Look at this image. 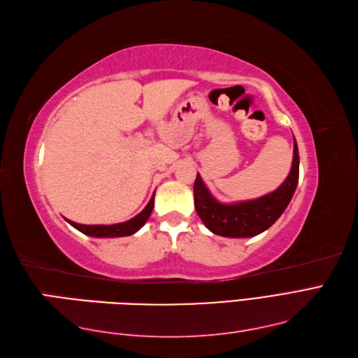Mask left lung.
Segmentation results:
<instances>
[{
	"label": "left lung",
	"mask_w": 358,
	"mask_h": 358,
	"mask_svg": "<svg viewBox=\"0 0 358 358\" xmlns=\"http://www.w3.org/2000/svg\"><path fill=\"white\" fill-rule=\"evenodd\" d=\"M293 164L289 176L273 193L246 202L222 203L217 200L197 173L194 180V208L206 228L215 235L231 238H246L268 229L281 214L294 194L299 179V152L294 139Z\"/></svg>",
	"instance_id": "obj_1"
}]
</instances>
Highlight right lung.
<instances>
[{"mask_svg":"<svg viewBox=\"0 0 358 358\" xmlns=\"http://www.w3.org/2000/svg\"><path fill=\"white\" fill-rule=\"evenodd\" d=\"M155 205V194L152 196L150 202L143 209L141 213L135 215L134 219H130L123 223H115V224H80L71 220H66L69 224L74 226L77 231H80L90 237H99V238H113V237H126V235H132L138 229H141L144 223L149 220V217L153 211Z\"/></svg>","mask_w":358,"mask_h":358,"instance_id":"1","label":"right lung"}]
</instances>
